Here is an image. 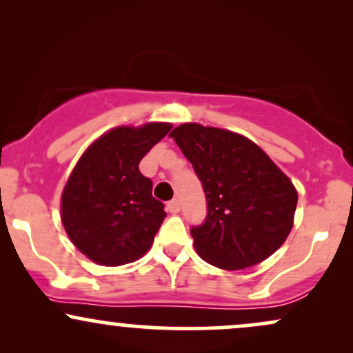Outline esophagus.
I'll return each instance as SVG.
<instances>
[{
  "label": "esophagus",
  "instance_id": "34e87169",
  "mask_svg": "<svg viewBox=\"0 0 353 353\" xmlns=\"http://www.w3.org/2000/svg\"><path fill=\"white\" fill-rule=\"evenodd\" d=\"M168 210L171 214H177L181 210V202H179V199H172V201H169L168 202Z\"/></svg>",
  "mask_w": 353,
  "mask_h": 353
}]
</instances>
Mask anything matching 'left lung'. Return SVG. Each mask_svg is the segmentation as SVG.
<instances>
[{
  "mask_svg": "<svg viewBox=\"0 0 353 353\" xmlns=\"http://www.w3.org/2000/svg\"><path fill=\"white\" fill-rule=\"evenodd\" d=\"M169 136L192 164L208 201L204 224L190 229L197 254L225 270L270 257L294 225L292 181L257 144L236 132L185 123Z\"/></svg>",
  "mask_w": 353,
  "mask_h": 353,
  "instance_id": "left-lung-1",
  "label": "left lung"
}]
</instances>
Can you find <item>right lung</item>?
<instances>
[{"instance_id": "obj_1", "label": "right lung", "mask_w": 353, "mask_h": 353, "mask_svg": "<svg viewBox=\"0 0 353 353\" xmlns=\"http://www.w3.org/2000/svg\"><path fill=\"white\" fill-rule=\"evenodd\" d=\"M171 128L149 123L111 129L72 169L61 196V221L72 244L96 264L124 265L151 249L165 212L139 163Z\"/></svg>"}]
</instances>
